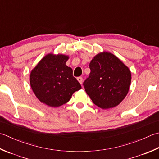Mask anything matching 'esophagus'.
<instances>
[{
    "mask_svg": "<svg viewBox=\"0 0 159 159\" xmlns=\"http://www.w3.org/2000/svg\"><path fill=\"white\" fill-rule=\"evenodd\" d=\"M77 80H78V81H79L80 84L83 83V78L82 77H80V76L78 77L77 78Z\"/></svg>",
    "mask_w": 159,
    "mask_h": 159,
    "instance_id": "1",
    "label": "esophagus"
}]
</instances>
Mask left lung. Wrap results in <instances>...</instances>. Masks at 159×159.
<instances>
[{"mask_svg": "<svg viewBox=\"0 0 159 159\" xmlns=\"http://www.w3.org/2000/svg\"><path fill=\"white\" fill-rule=\"evenodd\" d=\"M90 74L83 82L92 102L102 109L114 107L128 93L131 72L122 61L111 53H100L89 63Z\"/></svg>", "mask_w": 159, "mask_h": 159, "instance_id": "1", "label": "left lung"}]
</instances>
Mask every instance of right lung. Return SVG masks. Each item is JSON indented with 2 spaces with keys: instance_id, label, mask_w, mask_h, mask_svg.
Wrapping results in <instances>:
<instances>
[{
  "instance_id": "right-lung-1",
  "label": "right lung",
  "mask_w": 159,
  "mask_h": 159,
  "mask_svg": "<svg viewBox=\"0 0 159 159\" xmlns=\"http://www.w3.org/2000/svg\"><path fill=\"white\" fill-rule=\"evenodd\" d=\"M68 57L49 54L41 59L30 74V85L39 100L50 107H59L70 101L81 85L65 63Z\"/></svg>"
}]
</instances>
